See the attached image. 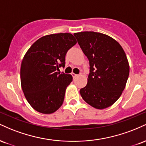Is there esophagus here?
I'll list each match as a JSON object with an SVG mask.
<instances>
[{"mask_svg": "<svg viewBox=\"0 0 146 146\" xmlns=\"http://www.w3.org/2000/svg\"><path fill=\"white\" fill-rule=\"evenodd\" d=\"M71 75H72V76H73V78H76V77H77V76H78V75L75 74V73H72V74H71Z\"/></svg>", "mask_w": 146, "mask_h": 146, "instance_id": "obj_1", "label": "esophagus"}]
</instances>
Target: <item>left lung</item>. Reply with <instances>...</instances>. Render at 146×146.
<instances>
[{"label": "left lung", "instance_id": "8db88e82", "mask_svg": "<svg viewBox=\"0 0 146 146\" xmlns=\"http://www.w3.org/2000/svg\"><path fill=\"white\" fill-rule=\"evenodd\" d=\"M74 36L90 64L88 82L80 95L93 108H108L120 98L126 84L130 71L126 55L119 43L108 35L83 31Z\"/></svg>", "mask_w": 146, "mask_h": 146}]
</instances>
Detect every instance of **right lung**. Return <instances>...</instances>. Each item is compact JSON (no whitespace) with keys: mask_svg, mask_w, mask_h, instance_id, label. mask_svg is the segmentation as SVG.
Returning a JSON list of instances; mask_svg holds the SVG:
<instances>
[{"mask_svg":"<svg viewBox=\"0 0 146 146\" xmlns=\"http://www.w3.org/2000/svg\"><path fill=\"white\" fill-rule=\"evenodd\" d=\"M76 43L71 33L50 34L39 38L25 53L21 66V86L36 111L51 114L62 105L73 77L56 71L64 67L66 53Z\"/></svg>","mask_w":146,"mask_h":146,"instance_id":"obj_1","label":"right lung"}]
</instances>
